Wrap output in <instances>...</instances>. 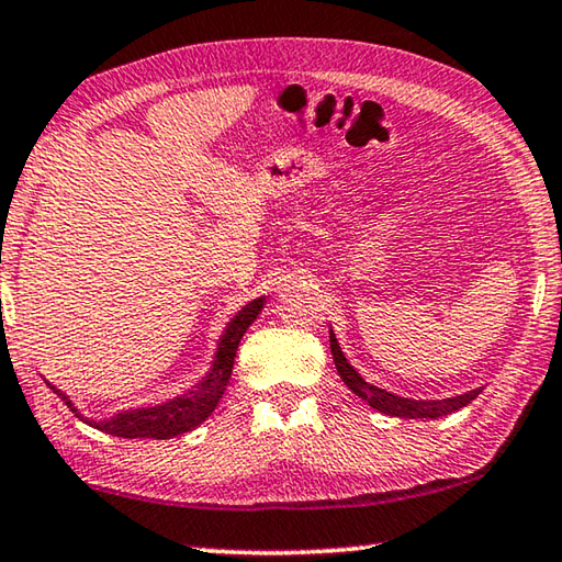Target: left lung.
<instances>
[{
    "mask_svg": "<svg viewBox=\"0 0 562 562\" xmlns=\"http://www.w3.org/2000/svg\"><path fill=\"white\" fill-rule=\"evenodd\" d=\"M329 347H331V357H335V364H337V372L341 376V382H345L357 396L364 398L369 406L376 408V412H382V414H389V416H398V418H439V416L459 412V408H463V406H469L473 398L481 394V389H473V392H469V394L451 396V398H439V402H422V398L396 396L392 392H386V389H379V386L367 384L364 379L357 374V369L349 364L345 355H341V349L337 345V337L331 335V329H329Z\"/></svg>",
    "mask_w": 562,
    "mask_h": 562,
    "instance_id": "1",
    "label": "left lung"
}]
</instances>
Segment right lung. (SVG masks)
I'll return each mask as SVG.
<instances>
[{"mask_svg":"<svg viewBox=\"0 0 562 562\" xmlns=\"http://www.w3.org/2000/svg\"><path fill=\"white\" fill-rule=\"evenodd\" d=\"M260 310H262V297L252 300L250 304H245V307L237 312L231 325H227L225 335L221 337V345H217L211 372H207V376L193 389V392L176 396L173 402L168 404L150 406V408H133V412L116 414L113 418H106V422H89V424L97 426L99 431L121 436V439H173V436L195 429L198 424H203L205 418L215 412L217 402H221V396L225 394V386L231 382V374H233L237 345H240L245 329L250 327L252 319L260 315ZM49 389H54L56 396H61V402H66V406H69L76 416H81L59 389L52 384Z\"/></svg>","mask_w":562,"mask_h":562,"instance_id":"right-lung-1","label":"right lung"}]
</instances>
